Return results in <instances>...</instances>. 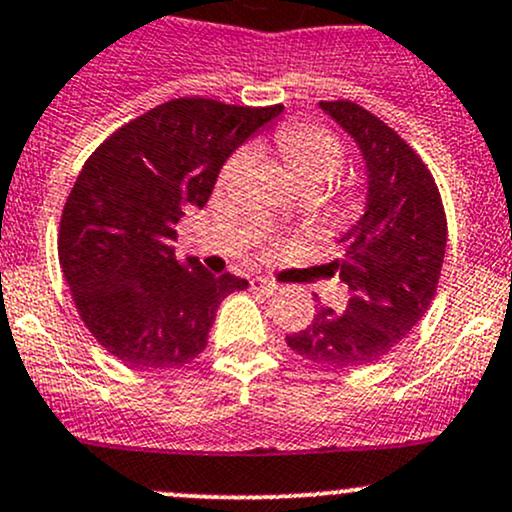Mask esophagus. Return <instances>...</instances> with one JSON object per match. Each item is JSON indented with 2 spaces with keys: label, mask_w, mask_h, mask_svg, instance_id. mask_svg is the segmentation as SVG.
<instances>
[{
  "label": "esophagus",
  "mask_w": 512,
  "mask_h": 512,
  "mask_svg": "<svg viewBox=\"0 0 512 512\" xmlns=\"http://www.w3.org/2000/svg\"><path fill=\"white\" fill-rule=\"evenodd\" d=\"M250 287L255 289V292H262V294H274L279 289L277 282H272V279H265V277H252L250 279Z\"/></svg>",
  "instance_id": "esophagus-1"
}]
</instances>
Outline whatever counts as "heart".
<instances>
[{
	"instance_id": "heart-1",
	"label": "heart",
	"mask_w": 512,
	"mask_h": 512,
	"mask_svg": "<svg viewBox=\"0 0 512 512\" xmlns=\"http://www.w3.org/2000/svg\"><path fill=\"white\" fill-rule=\"evenodd\" d=\"M274 147L299 186L314 184L324 188L328 181L336 179L343 159H346L343 144L338 142L336 134L324 127L299 125V122L279 127L274 132ZM247 164H250V154L245 149L235 152L220 169L218 186H233L247 169Z\"/></svg>"
}]
</instances>
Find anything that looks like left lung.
<instances>
[{"label":"left lung","mask_w":512,"mask_h":512,"mask_svg":"<svg viewBox=\"0 0 512 512\" xmlns=\"http://www.w3.org/2000/svg\"><path fill=\"white\" fill-rule=\"evenodd\" d=\"M321 107L358 142L368 208L328 270L348 287L346 311L319 306L287 346L324 368H363L387 355L432 306L446 250V213L432 171L378 115L351 100Z\"/></svg>","instance_id":"1"}]
</instances>
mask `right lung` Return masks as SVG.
Wrapping results in <instances>:
<instances>
[{"label": "right lung", "mask_w": 512, "mask_h": 512, "mask_svg": "<svg viewBox=\"0 0 512 512\" xmlns=\"http://www.w3.org/2000/svg\"><path fill=\"white\" fill-rule=\"evenodd\" d=\"M282 105L176 98L110 134L66 198L58 262L85 328L132 368H179L203 353L215 311L247 279L176 262V223L206 206L238 144Z\"/></svg>", "instance_id": "add662e5"}]
</instances>
